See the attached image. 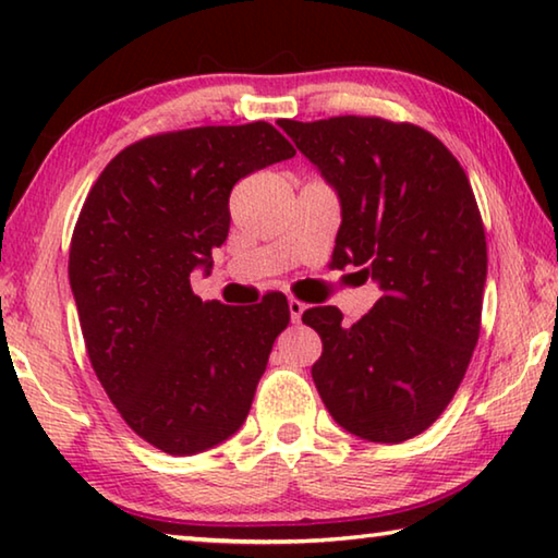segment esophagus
<instances>
[{"label":"esophagus","mask_w":558,"mask_h":558,"mask_svg":"<svg viewBox=\"0 0 558 558\" xmlns=\"http://www.w3.org/2000/svg\"><path fill=\"white\" fill-rule=\"evenodd\" d=\"M288 307H290V319L292 323H300L302 319V313H305V302H300V300H295V298H290L288 300Z\"/></svg>","instance_id":"34e87169"}]
</instances>
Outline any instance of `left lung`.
<instances>
[{
  "label": "left lung",
  "mask_w": 558,
  "mask_h": 558,
  "mask_svg": "<svg viewBox=\"0 0 558 558\" xmlns=\"http://www.w3.org/2000/svg\"><path fill=\"white\" fill-rule=\"evenodd\" d=\"M342 204L335 268L381 298L352 327L337 307L302 323L323 339L319 396L344 430L403 442L438 421L480 337L487 241L465 169L428 130L384 118L280 120Z\"/></svg>",
  "instance_id": "1"
}]
</instances>
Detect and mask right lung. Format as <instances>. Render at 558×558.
I'll return each mask as SVG.
<instances>
[{"mask_svg": "<svg viewBox=\"0 0 558 558\" xmlns=\"http://www.w3.org/2000/svg\"><path fill=\"white\" fill-rule=\"evenodd\" d=\"M295 155L270 122L162 132L110 159L75 221L69 280L88 359L122 421L169 456L243 426L276 337L282 292L256 307L194 295V268L229 235L239 179Z\"/></svg>", "mask_w": 558, "mask_h": 558, "instance_id": "right-lung-1", "label": "right lung"}]
</instances>
